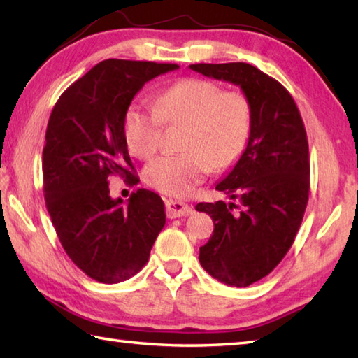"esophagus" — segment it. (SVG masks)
<instances>
[{
    "mask_svg": "<svg viewBox=\"0 0 358 358\" xmlns=\"http://www.w3.org/2000/svg\"><path fill=\"white\" fill-rule=\"evenodd\" d=\"M166 213H167V217L173 220V217L191 215L192 208L185 202L173 201V199H167V201H166Z\"/></svg>",
    "mask_w": 358,
    "mask_h": 358,
    "instance_id": "obj_1",
    "label": "esophagus"
}]
</instances>
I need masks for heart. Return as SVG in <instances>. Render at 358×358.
Returning a JSON list of instances; mask_svg holds the SVG:
<instances>
[{"mask_svg":"<svg viewBox=\"0 0 358 358\" xmlns=\"http://www.w3.org/2000/svg\"><path fill=\"white\" fill-rule=\"evenodd\" d=\"M185 123L181 153L156 157L143 178L155 189L185 196L210 173L238 159L252 128L251 102L243 93L226 92L220 83L189 77L157 93L153 107L131 104L123 117V134L131 155L153 156L164 124Z\"/></svg>","mask_w":358,"mask_h":358,"instance_id":"heart-1","label":"heart"}]
</instances>
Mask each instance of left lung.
<instances>
[{
    "mask_svg": "<svg viewBox=\"0 0 358 358\" xmlns=\"http://www.w3.org/2000/svg\"><path fill=\"white\" fill-rule=\"evenodd\" d=\"M189 68L238 85L251 102L250 141L237 164L216 185L240 205L217 201L196 207L215 224L213 235L201 246V265L227 286L246 287L273 271L303 221L310 197L305 124L287 90L256 66L199 63Z\"/></svg>",
    "mask_w": 358,
    "mask_h": 358,
    "instance_id": "1",
    "label": "left lung"
}]
</instances>
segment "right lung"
<instances>
[{
  "instance_id": "add662e5",
  "label": "right lung",
  "mask_w": 358,
  "mask_h": 358,
  "mask_svg": "<svg viewBox=\"0 0 358 358\" xmlns=\"http://www.w3.org/2000/svg\"><path fill=\"white\" fill-rule=\"evenodd\" d=\"M178 64L104 59L59 96L48 118L42 177L48 215L66 254L94 281L129 280L148 262L166 224L162 199L132 192L113 201L108 178L137 185L123 117L145 83Z\"/></svg>"
}]
</instances>
